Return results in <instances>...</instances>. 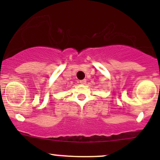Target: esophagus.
<instances>
[{
    "instance_id": "obj_1",
    "label": "esophagus",
    "mask_w": 160,
    "mask_h": 160,
    "mask_svg": "<svg viewBox=\"0 0 160 160\" xmlns=\"http://www.w3.org/2000/svg\"><path fill=\"white\" fill-rule=\"evenodd\" d=\"M79 82H80L81 84H85V83H86V82H87V80H80Z\"/></svg>"
}]
</instances>
